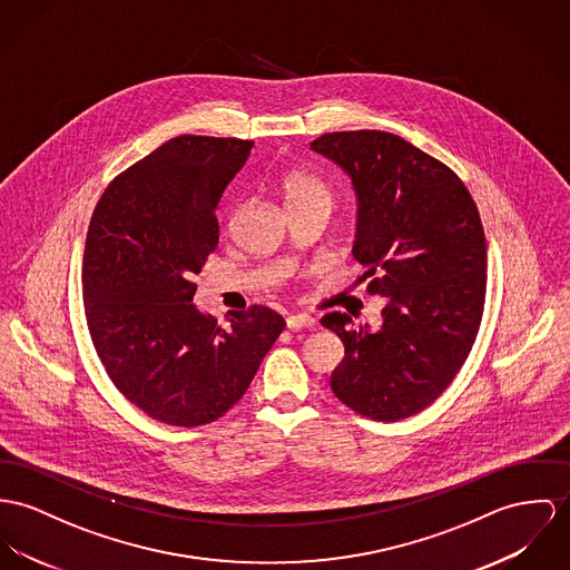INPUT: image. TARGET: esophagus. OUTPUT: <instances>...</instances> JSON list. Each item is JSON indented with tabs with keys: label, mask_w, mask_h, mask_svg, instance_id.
<instances>
[{
	"label": "esophagus",
	"mask_w": 570,
	"mask_h": 570,
	"mask_svg": "<svg viewBox=\"0 0 570 570\" xmlns=\"http://www.w3.org/2000/svg\"><path fill=\"white\" fill-rule=\"evenodd\" d=\"M286 325H288V330H293V332L309 330V327H314V318H312L309 314H293V316L286 318Z\"/></svg>",
	"instance_id": "1"
}]
</instances>
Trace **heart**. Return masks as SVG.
<instances>
[{
  "mask_svg": "<svg viewBox=\"0 0 570 570\" xmlns=\"http://www.w3.org/2000/svg\"><path fill=\"white\" fill-rule=\"evenodd\" d=\"M279 193L284 197L288 213L306 206H325L330 210L334 204L332 188L323 179L299 169H291L282 176Z\"/></svg>",
  "mask_w": 570,
  "mask_h": 570,
  "instance_id": "obj_1",
  "label": "heart"
}]
</instances>
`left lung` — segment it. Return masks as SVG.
Wrapping results in <instances>:
<instances>
[{
	"mask_svg": "<svg viewBox=\"0 0 570 570\" xmlns=\"http://www.w3.org/2000/svg\"><path fill=\"white\" fill-rule=\"evenodd\" d=\"M309 147L350 174L360 204L353 258L371 277L366 293L389 297L377 332L341 312L321 318L345 345L330 386L360 416L407 419L446 391L475 345L480 210L453 169L391 131H330Z\"/></svg>",
	"mask_w": 570,
	"mask_h": 570,
	"instance_id": "1",
	"label": "left lung"
}]
</instances>
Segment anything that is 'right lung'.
<instances>
[{
	"label": "right lung",
	"mask_w": 570,
	"mask_h": 570,
	"mask_svg": "<svg viewBox=\"0 0 570 570\" xmlns=\"http://www.w3.org/2000/svg\"><path fill=\"white\" fill-rule=\"evenodd\" d=\"M254 140L181 134L115 177L97 202L82 261L92 347L147 416L199 428L247 393L284 332L266 306L229 325L193 306V275L219 245L217 206Z\"/></svg>",
	"instance_id": "add662e5"
}]
</instances>
